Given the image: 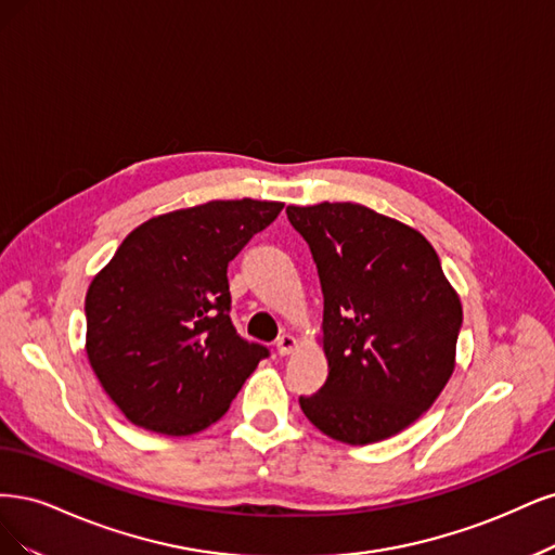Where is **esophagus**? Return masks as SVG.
<instances>
[{"label":"esophagus","mask_w":555,"mask_h":555,"mask_svg":"<svg viewBox=\"0 0 555 555\" xmlns=\"http://www.w3.org/2000/svg\"><path fill=\"white\" fill-rule=\"evenodd\" d=\"M295 346H297V341H295V336H291V334H283V336L276 338V352H279L281 357L291 354V352L295 350Z\"/></svg>","instance_id":"esophagus-1"}]
</instances>
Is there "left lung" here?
I'll return each instance as SVG.
<instances>
[{
  "mask_svg": "<svg viewBox=\"0 0 555 555\" xmlns=\"http://www.w3.org/2000/svg\"><path fill=\"white\" fill-rule=\"evenodd\" d=\"M323 288L330 375L304 415L325 436L369 444L431 408L454 371L463 311L434 246L364 205L285 209Z\"/></svg>",
  "mask_w": 555,
  "mask_h": 555,
  "instance_id": "8db88e82",
  "label": "left lung"
}]
</instances>
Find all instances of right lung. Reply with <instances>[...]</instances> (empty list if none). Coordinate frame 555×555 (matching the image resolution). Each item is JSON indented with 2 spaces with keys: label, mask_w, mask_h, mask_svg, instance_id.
I'll use <instances>...</instances> for the list:
<instances>
[{
  "label": "right lung",
  "mask_w": 555,
  "mask_h": 555,
  "mask_svg": "<svg viewBox=\"0 0 555 555\" xmlns=\"http://www.w3.org/2000/svg\"><path fill=\"white\" fill-rule=\"evenodd\" d=\"M281 209L244 198L154 217L94 276L85 299L87 357L135 426L203 431L270 357L232 327L228 262Z\"/></svg>",
  "instance_id": "1"
}]
</instances>
